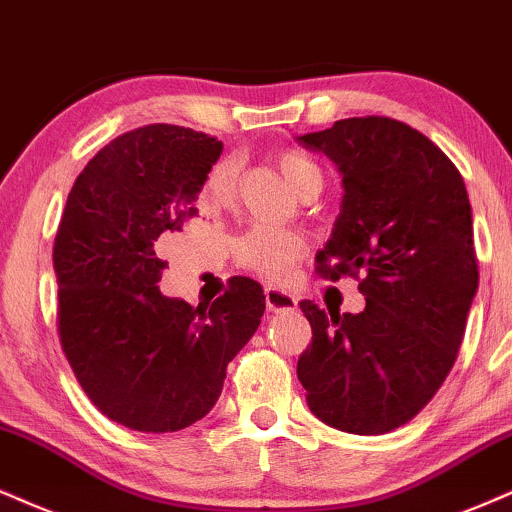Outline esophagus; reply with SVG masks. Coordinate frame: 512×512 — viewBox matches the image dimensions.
I'll use <instances>...</instances> for the list:
<instances>
[{
  "label": "esophagus",
  "mask_w": 512,
  "mask_h": 512,
  "mask_svg": "<svg viewBox=\"0 0 512 512\" xmlns=\"http://www.w3.org/2000/svg\"><path fill=\"white\" fill-rule=\"evenodd\" d=\"M266 306L268 311H294L296 308V296L285 292V289L277 287H266Z\"/></svg>",
  "instance_id": "34e87169"
}]
</instances>
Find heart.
Instances as JSON below:
<instances>
[{"instance_id":"1","label":"heart","mask_w":512,"mask_h":512,"mask_svg":"<svg viewBox=\"0 0 512 512\" xmlns=\"http://www.w3.org/2000/svg\"><path fill=\"white\" fill-rule=\"evenodd\" d=\"M277 166L287 175L296 192L313 182H323V173L311 159L296 151L277 156ZM237 163L225 159L211 168L206 178V197L213 206L232 208L237 201ZM235 261L268 282H287L294 275L296 263L306 254V239L292 227L254 225L235 239Z\"/></svg>"}]
</instances>
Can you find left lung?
<instances>
[{"label":"left lung","instance_id":"obj_1","mask_svg":"<svg viewBox=\"0 0 512 512\" xmlns=\"http://www.w3.org/2000/svg\"><path fill=\"white\" fill-rule=\"evenodd\" d=\"M299 142L334 161L344 185L315 270L356 277L365 308L301 301L313 342L296 375L325 425L391 432L430 403L463 342L479 285L468 189L437 144L394 118H344Z\"/></svg>","mask_w":512,"mask_h":512}]
</instances>
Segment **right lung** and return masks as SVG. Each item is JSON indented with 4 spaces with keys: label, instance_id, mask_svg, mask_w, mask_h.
I'll use <instances>...</instances> for the list:
<instances>
[{
    "label": "right lung",
    "instance_id": "right-lung-1",
    "mask_svg": "<svg viewBox=\"0 0 512 512\" xmlns=\"http://www.w3.org/2000/svg\"><path fill=\"white\" fill-rule=\"evenodd\" d=\"M223 142L154 123L106 144L78 175L54 239L63 353L106 418L178 432L204 418L227 363L254 337L266 294L232 277L211 306L163 296V256L199 218Z\"/></svg>",
    "mask_w": 512,
    "mask_h": 512
}]
</instances>
